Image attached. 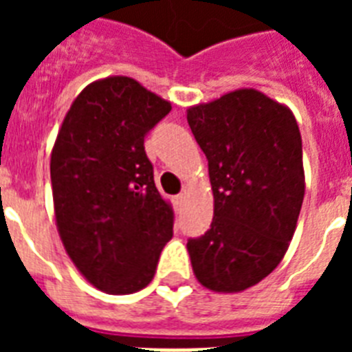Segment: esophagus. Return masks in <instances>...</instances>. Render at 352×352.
<instances>
[{"label": "esophagus", "instance_id": "obj_1", "mask_svg": "<svg viewBox=\"0 0 352 352\" xmlns=\"http://www.w3.org/2000/svg\"><path fill=\"white\" fill-rule=\"evenodd\" d=\"M184 199H186V193H179L175 197V204L177 206H182V203H184Z\"/></svg>", "mask_w": 352, "mask_h": 352}]
</instances>
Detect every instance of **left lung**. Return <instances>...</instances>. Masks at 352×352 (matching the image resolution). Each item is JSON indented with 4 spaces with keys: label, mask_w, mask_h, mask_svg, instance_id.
Wrapping results in <instances>:
<instances>
[{
    "label": "left lung",
    "mask_w": 352,
    "mask_h": 352,
    "mask_svg": "<svg viewBox=\"0 0 352 352\" xmlns=\"http://www.w3.org/2000/svg\"><path fill=\"white\" fill-rule=\"evenodd\" d=\"M186 118L214 192L210 230L186 245L193 274L214 292H243L278 267L294 235L305 195L300 127L252 87L188 107Z\"/></svg>",
    "instance_id": "8db88e82"
}]
</instances>
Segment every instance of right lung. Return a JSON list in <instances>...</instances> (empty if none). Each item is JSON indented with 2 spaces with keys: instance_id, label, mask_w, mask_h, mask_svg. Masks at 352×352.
Here are the masks:
<instances>
[{
  "instance_id": "obj_1",
  "label": "right lung",
  "mask_w": 352,
  "mask_h": 352,
  "mask_svg": "<svg viewBox=\"0 0 352 352\" xmlns=\"http://www.w3.org/2000/svg\"><path fill=\"white\" fill-rule=\"evenodd\" d=\"M171 104L129 76L91 82L51 153L56 228L78 272L107 294L151 283L173 235V208L153 181L144 137Z\"/></svg>"
}]
</instances>
